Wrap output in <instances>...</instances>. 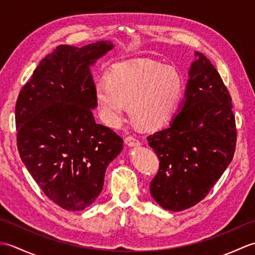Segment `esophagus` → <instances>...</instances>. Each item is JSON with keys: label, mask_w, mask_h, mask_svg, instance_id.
<instances>
[{"label": "esophagus", "mask_w": 255, "mask_h": 255, "mask_svg": "<svg viewBox=\"0 0 255 255\" xmlns=\"http://www.w3.org/2000/svg\"><path fill=\"white\" fill-rule=\"evenodd\" d=\"M125 142H126V144L129 145V147H138V145H140L139 140L132 136H128L125 138Z\"/></svg>", "instance_id": "obj_1"}]
</instances>
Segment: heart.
<instances>
[{
	"mask_svg": "<svg viewBox=\"0 0 255 255\" xmlns=\"http://www.w3.org/2000/svg\"><path fill=\"white\" fill-rule=\"evenodd\" d=\"M183 82L172 67L139 59L116 64L94 85V97L100 116L106 125L122 124L128 104L134 124L145 129L164 125L180 102Z\"/></svg>",
	"mask_w": 255,
	"mask_h": 255,
	"instance_id": "heart-1",
	"label": "heart"
}]
</instances>
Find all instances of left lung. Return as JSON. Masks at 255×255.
I'll use <instances>...</instances> for the list:
<instances>
[{"label":"left lung","instance_id":"1","mask_svg":"<svg viewBox=\"0 0 255 255\" xmlns=\"http://www.w3.org/2000/svg\"><path fill=\"white\" fill-rule=\"evenodd\" d=\"M195 57L182 111L170 127L147 137L160 160L150 192L166 210H185L207 196L236 150L229 91L203 53L195 52Z\"/></svg>","mask_w":255,"mask_h":255}]
</instances>
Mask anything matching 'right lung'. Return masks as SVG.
Masks as SVG:
<instances>
[{
	"mask_svg": "<svg viewBox=\"0 0 255 255\" xmlns=\"http://www.w3.org/2000/svg\"><path fill=\"white\" fill-rule=\"evenodd\" d=\"M113 47L111 41L58 46L38 64L16 102L20 159L46 196L63 209L93 204L106 167L123 150V139L96 124L92 113L97 104L90 66Z\"/></svg>",
	"mask_w": 255,
	"mask_h": 255,
	"instance_id": "obj_1",
	"label": "right lung"
}]
</instances>
